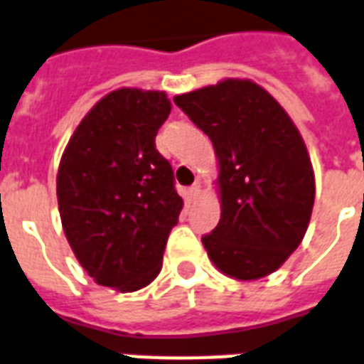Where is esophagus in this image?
Returning a JSON list of instances; mask_svg holds the SVG:
<instances>
[{
	"label": "esophagus",
	"mask_w": 364,
	"mask_h": 364,
	"mask_svg": "<svg viewBox=\"0 0 364 364\" xmlns=\"http://www.w3.org/2000/svg\"><path fill=\"white\" fill-rule=\"evenodd\" d=\"M199 192H201V184H199V182H196V184L188 188V196H190V198H192V199L198 198Z\"/></svg>",
	"instance_id": "1"
}]
</instances>
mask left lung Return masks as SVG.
<instances>
[{
	"instance_id": "left-lung-1",
	"label": "left lung",
	"mask_w": 364,
	"mask_h": 364,
	"mask_svg": "<svg viewBox=\"0 0 364 364\" xmlns=\"http://www.w3.org/2000/svg\"><path fill=\"white\" fill-rule=\"evenodd\" d=\"M174 103L217 151L220 220L201 237L224 274L257 280L274 272L307 232L315 176L307 147L278 101L250 80L176 95Z\"/></svg>"
}]
</instances>
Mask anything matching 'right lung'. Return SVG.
<instances>
[{"mask_svg": "<svg viewBox=\"0 0 364 364\" xmlns=\"http://www.w3.org/2000/svg\"><path fill=\"white\" fill-rule=\"evenodd\" d=\"M171 113L163 92L122 88L97 101L57 172L59 213L78 263L95 282L136 291L159 274L182 198L155 136Z\"/></svg>", "mask_w": 364, "mask_h": 364, "instance_id": "1", "label": "right lung"}]
</instances>
